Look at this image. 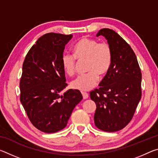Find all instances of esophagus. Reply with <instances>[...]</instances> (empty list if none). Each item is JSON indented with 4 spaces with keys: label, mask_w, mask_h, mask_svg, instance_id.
Instances as JSON below:
<instances>
[{
    "label": "esophagus",
    "mask_w": 158,
    "mask_h": 158,
    "mask_svg": "<svg viewBox=\"0 0 158 158\" xmlns=\"http://www.w3.org/2000/svg\"><path fill=\"white\" fill-rule=\"evenodd\" d=\"M82 95H83V98H84V100L89 98V95H88V93H82Z\"/></svg>",
    "instance_id": "esophagus-1"
}]
</instances>
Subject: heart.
<instances>
[{
	"label": "heart",
	"mask_w": 158,
	"mask_h": 158,
	"mask_svg": "<svg viewBox=\"0 0 158 158\" xmlns=\"http://www.w3.org/2000/svg\"><path fill=\"white\" fill-rule=\"evenodd\" d=\"M74 56L68 53L62 56V65L65 73L69 76L75 73L76 59L84 61L85 70L88 73L77 77L71 82V87L80 91H89L97 85L99 75L105 76L111 65L112 52L111 47L105 42L84 37L73 47Z\"/></svg>",
	"instance_id": "obj_1"
}]
</instances>
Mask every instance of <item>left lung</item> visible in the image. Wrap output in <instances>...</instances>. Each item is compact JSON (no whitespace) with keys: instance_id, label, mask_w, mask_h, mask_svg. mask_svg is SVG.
Masks as SVG:
<instances>
[{"instance_id":"8db88e82","label":"left lung","mask_w":158,"mask_h":158,"mask_svg":"<svg viewBox=\"0 0 158 158\" xmlns=\"http://www.w3.org/2000/svg\"><path fill=\"white\" fill-rule=\"evenodd\" d=\"M107 40L112 52L111 65L99 89L90 93L95 102V126L116 132L129 123L141 98V73L135 52L116 32L102 28L96 36Z\"/></svg>"}]
</instances>
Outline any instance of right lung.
I'll return each instance as SVG.
<instances>
[{"mask_svg":"<svg viewBox=\"0 0 158 158\" xmlns=\"http://www.w3.org/2000/svg\"><path fill=\"white\" fill-rule=\"evenodd\" d=\"M72 38L73 35H44L31 48L23 63L21 103L32 124L43 132H56L65 127L83 98L78 90L69 89L61 95L68 85L61 59Z\"/></svg>","mask_w":158,"mask_h":158,"instance_id":"1","label":"right lung"}]
</instances>
